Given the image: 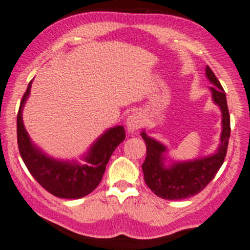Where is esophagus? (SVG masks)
<instances>
[{"mask_svg": "<svg viewBox=\"0 0 250 250\" xmlns=\"http://www.w3.org/2000/svg\"><path fill=\"white\" fill-rule=\"evenodd\" d=\"M144 125V117L139 112H134L128 116L127 118V129L129 133L137 132Z\"/></svg>", "mask_w": 250, "mask_h": 250, "instance_id": "1", "label": "esophagus"}]
</instances>
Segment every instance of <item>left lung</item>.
Segmentation results:
<instances>
[{
	"label": "left lung",
	"mask_w": 250,
	"mask_h": 250,
	"mask_svg": "<svg viewBox=\"0 0 250 250\" xmlns=\"http://www.w3.org/2000/svg\"><path fill=\"white\" fill-rule=\"evenodd\" d=\"M206 76L213 84L209 87L211 98L220 107L223 116L220 144L215 153L198 160L166 166L165 153L167 147L160 141L147 137L145 132L141 133L146 144V158L141 166L144 179L150 190L163 200H184L200 193L213 180L225 160L231 130L226 94L209 66L206 67Z\"/></svg>",
	"instance_id": "left-lung-1"
}]
</instances>
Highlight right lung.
Listing matches in <instances>:
<instances>
[{
	"instance_id": "right-lung-1",
	"label": "right lung",
	"mask_w": 250,
	"mask_h": 250,
	"mask_svg": "<svg viewBox=\"0 0 250 250\" xmlns=\"http://www.w3.org/2000/svg\"><path fill=\"white\" fill-rule=\"evenodd\" d=\"M31 82L22 95L17 116V138L20 156L35 180L52 195L59 198H76L89 195L102 181L111 155L125 140V132L122 125L107 129L83 156L84 165L76 161L54 160L42 152L30 140L22 123V107L30 94Z\"/></svg>"
}]
</instances>
